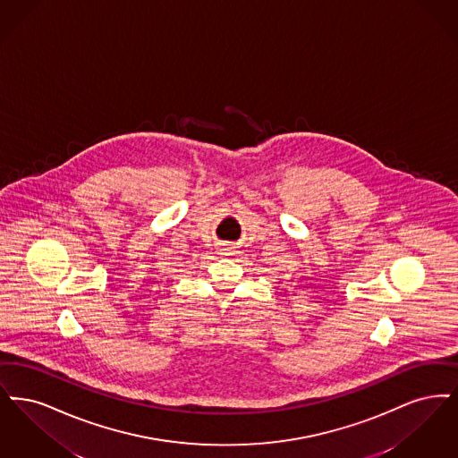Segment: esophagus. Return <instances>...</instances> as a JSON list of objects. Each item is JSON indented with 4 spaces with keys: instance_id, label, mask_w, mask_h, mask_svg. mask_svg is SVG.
<instances>
[{
    "instance_id": "1",
    "label": "esophagus",
    "mask_w": 458,
    "mask_h": 458,
    "mask_svg": "<svg viewBox=\"0 0 458 458\" xmlns=\"http://www.w3.org/2000/svg\"><path fill=\"white\" fill-rule=\"evenodd\" d=\"M234 248L236 246H233L231 242H220L219 250H217V253L219 255H234Z\"/></svg>"
}]
</instances>
